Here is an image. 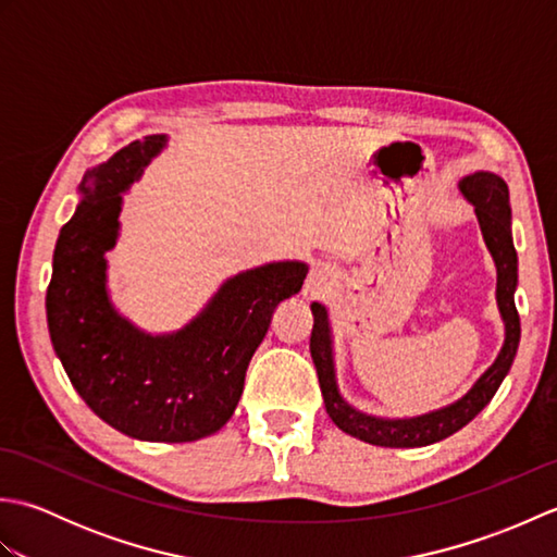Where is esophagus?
<instances>
[{"label": "esophagus", "instance_id": "34e87169", "mask_svg": "<svg viewBox=\"0 0 557 557\" xmlns=\"http://www.w3.org/2000/svg\"><path fill=\"white\" fill-rule=\"evenodd\" d=\"M330 285V272L327 268H313L309 280H306V294H311V297H318V294H323Z\"/></svg>", "mask_w": 557, "mask_h": 557}]
</instances>
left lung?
<instances>
[{
  "instance_id": "left-lung-1",
  "label": "left lung",
  "mask_w": 557,
  "mask_h": 557,
  "mask_svg": "<svg viewBox=\"0 0 557 557\" xmlns=\"http://www.w3.org/2000/svg\"><path fill=\"white\" fill-rule=\"evenodd\" d=\"M459 188L461 194L467 196L469 203H474L483 239H486L488 251L495 260V268H498V292H495V297H498V309L505 321V345L491 369L483 373L476 385L471 387L465 397L457 399L455 405L423 413V417L417 419H375L369 417V413H361L349 407L347 401L342 399L335 381L333 337H330L327 311L321 304H311V357L318 371V383H321L325 409L337 429L359 437L363 443L381 447H423L437 441H445L447 435L465 429V425L488 405L493 395L498 393L500 383L505 381V375L515 361V354L519 347V313L515 306L517 251L510 230V191H507V184L500 176L493 172L469 174L459 182Z\"/></svg>"
}]
</instances>
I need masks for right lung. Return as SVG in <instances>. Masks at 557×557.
<instances>
[{
	"instance_id": "1",
	"label": "right lung",
	"mask_w": 557,
	"mask_h": 557,
	"mask_svg": "<svg viewBox=\"0 0 557 557\" xmlns=\"http://www.w3.org/2000/svg\"><path fill=\"white\" fill-rule=\"evenodd\" d=\"M164 146V134L134 140L83 176L54 246L47 327L71 385L104 423L136 441L191 443L230 421L272 311L309 268L285 260L239 272L172 335H146L116 313L104 251L116 242L122 194Z\"/></svg>"
}]
</instances>
